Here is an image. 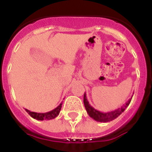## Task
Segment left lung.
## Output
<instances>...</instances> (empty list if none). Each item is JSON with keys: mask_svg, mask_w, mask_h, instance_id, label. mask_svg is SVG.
<instances>
[{"mask_svg": "<svg viewBox=\"0 0 152 152\" xmlns=\"http://www.w3.org/2000/svg\"><path fill=\"white\" fill-rule=\"evenodd\" d=\"M131 99H129L128 100V102H126L125 104H124L122 106H121L120 108L104 113V112H101V111L95 110L94 107L91 106L88 99H87L86 93H84V95H83V103H84V106H85V109L88 112V115L99 122H108V121H111L116 119L118 116L121 115L125 111V109L127 108L128 106L129 105L130 102H131Z\"/></svg>", "mask_w": 152, "mask_h": 152, "instance_id": "obj_1", "label": "left lung"}]
</instances>
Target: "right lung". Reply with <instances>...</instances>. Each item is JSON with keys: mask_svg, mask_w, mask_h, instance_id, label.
<instances>
[{"mask_svg": "<svg viewBox=\"0 0 152 152\" xmlns=\"http://www.w3.org/2000/svg\"><path fill=\"white\" fill-rule=\"evenodd\" d=\"M61 105L62 103H61L54 110H53L50 111V112H47V113H35V112H31V111L28 110L27 109H25V110L28 113V114L34 118V119H36V120L39 121L51 120V119L57 118V116H58L60 111H61Z\"/></svg>", "mask_w": 152, "mask_h": 152, "instance_id": "right-lung-1", "label": "right lung"}]
</instances>
